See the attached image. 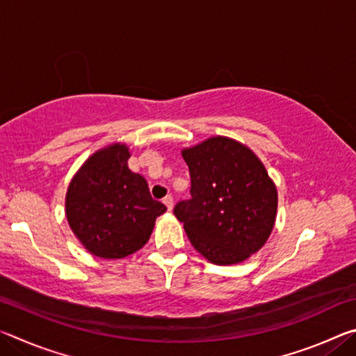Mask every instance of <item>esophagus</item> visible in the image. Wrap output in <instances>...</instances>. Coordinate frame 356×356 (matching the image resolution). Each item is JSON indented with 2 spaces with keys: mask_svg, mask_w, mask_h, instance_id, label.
I'll list each match as a JSON object with an SVG mask.
<instances>
[{
  "mask_svg": "<svg viewBox=\"0 0 356 356\" xmlns=\"http://www.w3.org/2000/svg\"><path fill=\"white\" fill-rule=\"evenodd\" d=\"M163 204L168 207V210H171V209H172V204H174L172 196H171V195H166V196L163 197Z\"/></svg>",
  "mask_w": 356,
  "mask_h": 356,
  "instance_id": "34e87169",
  "label": "esophagus"
}]
</instances>
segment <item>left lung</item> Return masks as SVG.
Masks as SVG:
<instances>
[{"label":"left lung","mask_w":356,"mask_h":356,"mask_svg":"<svg viewBox=\"0 0 356 356\" xmlns=\"http://www.w3.org/2000/svg\"><path fill=\"white\" fill-rule=\"evenodd\" d=\"M190 200L174 215L191 245L212 264L242 262L262 248L272 232L278 195L261 160L229 138L216 136L191 149Z\"/></svg>","instance_id":"8db88e82"}]
</instances>
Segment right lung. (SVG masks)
<instances>
[{
  "label": "right lung",
  "mask_w": 356,
  "mask_h": 356,
  "mask_svg": "<svg viewBox=\"0 0 356 356\" xmlns=\"http://www.w3.org/2000/svg\"><path fill=\"white\" fill-rule=\"evenodd\" d=\"M124 144L95 152L72 180L65 215L94 256L120 259L143 248L165 204L150 196L146 179L129 170Z\"/></svg>",
  "instance_id": "1"
}]
</instances>
